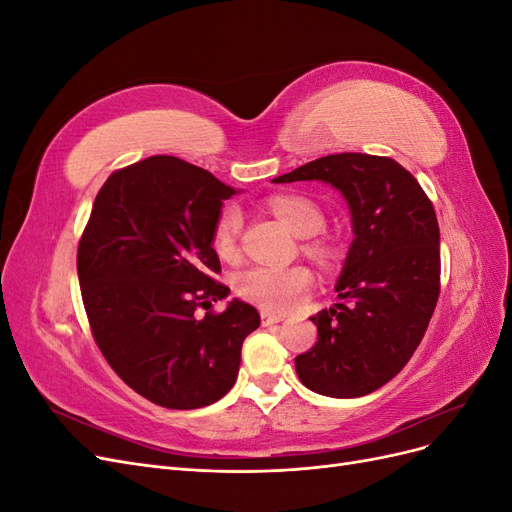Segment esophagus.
<instances>
[{
    "label": "esophagus",
    "mask_w": 512,
    "mask_h": 512,
    "mask_svg": "<svg viewBox=\"0 0 512 512\" xmlns=\"http://www.w3.org/2000/svg\"><path fill=\"white\" fill-rule=\"evenodd\" d=\"M260 318H262V324H265V327H269V324H277V322L284 320L282 314H273V312H262Z\"/></svg>",
    "instance_id": "1"
}]
</instances>
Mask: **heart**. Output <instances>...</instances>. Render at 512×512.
<instances>
[{
  "instance_id": "b5f03b06",
  "label": "heart",
  "mask_w": 512,
  "mask_h": 512,
  "mask_svg": "<svg viewBox=\"0 0 512 512\" xmlns=\"http://www.w3.org/2000/svg\"><path fill=\"white\" fill-rule=\"evenodd\" d=\"M269 209L286 228L297 237H314L324 226V213L312 198L301 194H275L269 198ZM241 232V213L235 207H224L215 218L211 230V245L220 258H232L237 254ZM305 252L314 258L327 260L333 256V245L324 239L307 241ZM237 290L243 299L260 305L271 312H290L299 307L309 290H312V273L305 267H254L245 271Z\"/></svg>"
}]
</instances>
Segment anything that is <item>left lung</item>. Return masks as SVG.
<instances>
[{"label":"left lung","mask_w":512,"mask_h":512,"mask_svg":"<svg viewBox=\"0 0 512 512\" xmlns=\"http://www.w3.org/2000/svg\"><path fill=\"white\" fill-rule=\"evenodd\" d=\"M324 181L344 194L354 241L337 303L312 316L318 342L294 359L314 393L352 399L393 380L421 344L440 297V228L412 173L386 156L335 153L275 183Z\"/></svg>","instance_id":"left-lung-1"}]
</instances>
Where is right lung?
I'll return each instance as SVG.
<instances>
[{"label": "right lung", "mask_w": 512, "mask_h": 512, "mask_svg": "<svg viewBox=\"0 0 512 512\" xmlns=\"http://www.w3.org/2000/svg\"><path fill=\"white\" fill-rule=\"evenodd\" d=\"M235 190L173 156L119 168L100 188L76 252L83 305L106 363L138 395L170 410L203 408L239 374L260 314L232 299L211 245ZM208 309L200 319L197 309Z\"/></svg>", "instance_id": "obj_1"}]
</instances>
